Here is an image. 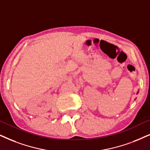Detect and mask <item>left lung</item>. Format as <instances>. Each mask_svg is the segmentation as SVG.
Masks as SVG:
<instances>
[{"instance_id":"8db88e82","label":"left lung","mask_w":150,"mask_h":150,"mask_svg":"<svg viewBox=\"0 0 150 150\" xmlns=\"http://www.w3.org/2000/svg\"><path fill=\"white\" fill-rule=\"evenodd\" d=\"M138 92H139V90H138V91H137V93H136V94H138Z\"/></svg>"}]
</instances>
